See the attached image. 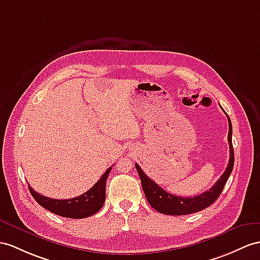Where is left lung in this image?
Returning a JSON list of instances; mask_svg holds the SVG:
<instances>
[{"instance_id":"8db88e82","label":"left lung","mask_w":260,"mask_h":260,"mask_svg":"<svg viewBox=\"0 0 260 260\" xmlns=\"http://www.w3.org/2000/svg\"><path fill=\"white\" fill-rule=\"evenodd\" d=\"M225 112V111H224ZM226 113V112H225ZM227 118H229V144H230V162L227 166L225 172L221 174L218 181L208 189V191L202 193L200 195L193 196V198H183V196H176L173 194H170L167 191L156 184V183L151 180L149 176L145 174L139 164L136 163V168L140 176L141 184L143 192L145 194L149 204L154 208L155 211L159 213L166 214V215H187L200 212L204 208L212 205L215 201L218 199L221 191L226 184L227 180H229L230 175L234 168V149L232 143V134H233V126L231 119L229 115L226 113Z\"/></svg>"}]
</instances>
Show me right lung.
Instances as JSON below:
<instances>
[{"label":"right lung","instance_id":"obj_1","mask_svg":"<svg viewBox=\"0 0 260 260\" xmlns=\"http://www.w3.org/2000/svg\"><path fill=\"white\" fill-rule=\"evenodd\" d=\"M112 167L101 175L99 181L89 191L81 194L77 198L68 200H55L46 198L35 192L28 184L29 192L35 201L47 211L68 218H85L99 212L106 200V182L108 179Z\"/></svg>","mask_w":260,"mask_h":260}]
</instances>
